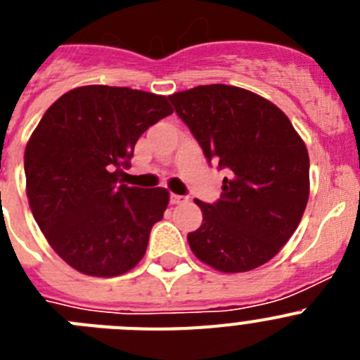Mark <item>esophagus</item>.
Instances as JSON below:
<instances>
[{
	"label": "esophagus",
	"mask_w": 360,
	"mask_h": 360,
	"mask_svg": "<svg viewBox=\"0 0 360 360\" xmlns=\"http://www.w3.org/2000/svg\"><path fill=\"white\" fill-rule=\"evenodd\" d=\"M184 202H187V198H186V196H180V195H171V203H173V205H178V203H184Z\"/></svg>",
	"instance_id": "esophagus-1"
}]
</instances>
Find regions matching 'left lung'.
I'll use <instances>...</instances> for the list:
<instances>
[{"label":"left lung","instance_id":"left-lung-1","mask_svg":"<svg viewBox=\"0 0 360 360\" xmlns=\"http://www.w3.org/2000/svg\"><path fill=\"white\" fill-rule=\"evenodd\" d=\"M209 162L227 171L200 229L187 234L200 262L227 274L257 269L290 240L310 193L304 142L278 106L227 84L169 95Z\"/></svg>","mask_w":360,"mask_h":360}]
</instances>
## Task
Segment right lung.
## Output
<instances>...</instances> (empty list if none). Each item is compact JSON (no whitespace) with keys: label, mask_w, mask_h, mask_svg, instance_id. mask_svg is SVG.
<instances>
[{"label":"right lung","mask_w":360,"mask_h":360,"mask_svg":"<svg viewBox=\"0 0 360 360\" xmlns=\"http://www.w3.org/2000/svg\"><path fill=\"white\" fill-rule=\"evenodd\" d=\"M171 113L164 95L91 84L57 98L39 120L25 149L28 203L72 269L115 278L144 257L169 193L122 176L139 136Z\"/></svg>","instance_id":"add662e5"}]
</instances>
